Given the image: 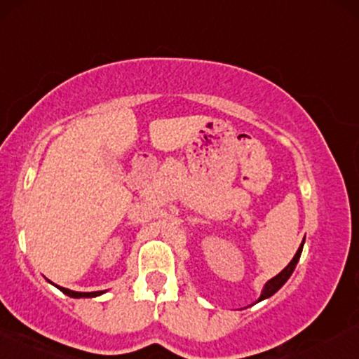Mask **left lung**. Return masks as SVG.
<instances>
[{"mask_svg": "<svg viewBox=\"0 0 359 359\" xmlns=\"http://www.w3.org/2000/svg\"><path fill=\"white\" fill-rule=\"evenodd\" d=\"M303 245H304V241H303V244L299 245V249H297V252L294 254V257H292V261L289 262V264H287L286 267H284V269L280 271V273H279L278 276H274L273 279H269V280H267V283L264 284V289H262L261 297H259V299H257V303H259V301L267 299V297H271V296L274 294V292H278L279 289L284 286V283H286V280H287L289 278H291L292 271H294L297 261H299V257H301V252H303Z\"/></svg>", "mask_w": 359, "mask_h": 359, "instance_id": "1", "label": "left lung"}]
</instances>
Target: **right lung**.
<instances>
[{
  "mask_svg": "<svg viewBox=\"0 0 359 359\" xmlns=\"http://www.w3.org/2000/svg\"><path fill=\"white\" fill-rule=\"evenodd\" d=\"M58 289L62 292H65V294L67 296H70V297H95V296H100V294H103V291H95V292H76V291H70V289H67V287H60L58 286Z\"/></svg>",
  "mask_w": 359,
  "mask_h": 359,
  "instance_id": "1",
  "label": "right lung"
}]
</instances>
